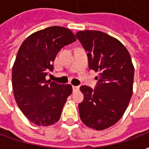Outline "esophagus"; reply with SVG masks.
<instances>
[{
	"mask_svg": "<svg viewBox=\"0 0 149 149\" xmlns=\"http://www.w3.org/2000/svg\"><path fill=\"white\" fill-rule=\"evenodd\" d=\"M79 86H75V85H73L72 86V89H73V92H77V91L79 90Z\"/></svg>",
	"mask_w": 149,
	"mask_h": 149,
	"instance_id": "1",
	"label": "esophagus"
}]
</instances>
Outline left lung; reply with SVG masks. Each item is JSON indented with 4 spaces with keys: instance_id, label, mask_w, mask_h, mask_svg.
I'll return each mask as SVG.
<instances>
[{
    "instance_id": "1",
    "label": "left lung",
    "mask_w": 149,
    "mask_h": 149,
    "mask_svg": "<svg viewBox=\"0 0 149 149\" xmlns=\"http://www.w3.org/2000/svg\"><path fill=\"white\" fill-rule=\"evenodd\" d=\"M77 39L88 52V66L98 72L95 89L82 85L84 100L79 104L80 117L84 125L104 130L115 125L131 100L134 66L128 49L120 40L103 32L79 31Z\"/></svg>"
}]
</instances>
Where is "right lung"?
<instances>
[{
  "label": "right lung",
  "instance_id": "obj_1",
  "mask_svg": "<svg viewBox=\"0 0 149 149\" xmlns=\"http://www.w3.org/2000/svg\"><path fill=\"white\" fill-rule=\"evenodd\" d=\"M77 40L70 29L52 26L35 32L24 40L13 66L15 100L27 119L38 126L54 125L72 93L71 84L46 80L53 70L56 56L65 45Z\"/></svg>",
  "mask_w": 149,
  "mask_h": 149
}]
</instances>
